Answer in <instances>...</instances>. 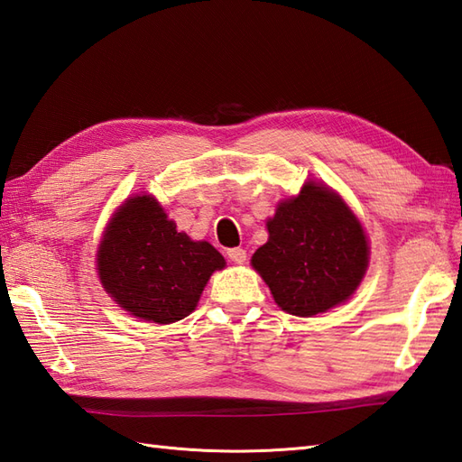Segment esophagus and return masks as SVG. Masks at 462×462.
<instances>
[{
    "mask_svg": "<svg viewBox=\"0 0 462 462\" xmlns=\"http://www.w3.org/2000/svg\"><path fill=\"white\" fill-rule=\"evenodd\" d=\"M227 256L231 258L235 264H243L246 261V251L241 249V246H235V249L227 251Z\"/></svg>",
    "mask_w": 462,
    "mask_h": 462,
    "instance_id": "34e87169",
    "label": "esophagus"
}]
</instances>
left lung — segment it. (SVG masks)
I'll return each instance as SVG.
<instances>
[{
	"label": "left lung",
	"instance_id": "8db88e82",
	"mask_svg": "<svg viewBox=\"0 0 462 462\" xmlns=\"http://www.w3.org/2000/svg\"><path fill=\"white\" fill-rule=\"evenodd\" d=\"M268 241L253 254L274 301L311 318L353 296L368 264L361 223L329 188L308 182L266 223Z\"/></svg>",
	"mask_w": 462,
	"mask_h": 462
}]
</instances>
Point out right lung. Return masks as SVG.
Listing matches in <instances>:
<instances>
[{"mask_svg": "<svg viewBox=\"0 0 462 462\" xmlns=\"http://www.w3.org/2000/svg\"><path fill=\"white\" fill-rule=\"evenodd\" d=\"M223 266L209 243L178 233L151 196L123 204L97 251L107 294L131 316L164 325L189 316L213 270Z\"/></svg>", "mask_w": 462, "mask_h": 462, "instance_id": "right-lung-1", "label": "right lung"}]
</instances>
